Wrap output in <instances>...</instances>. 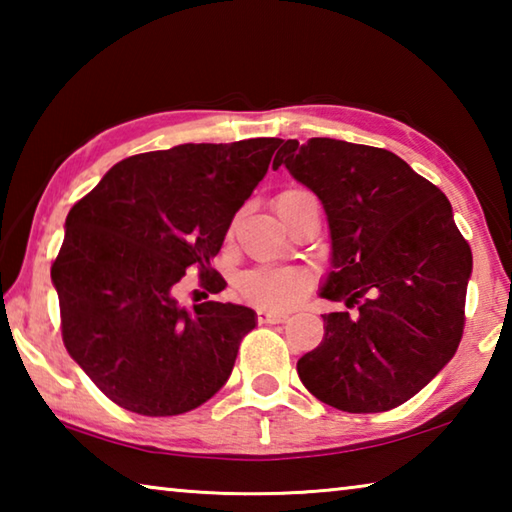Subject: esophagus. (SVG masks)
<instances>
[{"label": "esophagus", "instance_id": "1", "mask_svg": "<svg viewBox=\"0 0 512 512\" xmlns=\"http://www.w3.org/2000/svg\"><path fill=\"white\" fill-rule=\"evenodd\" d=\"M257 320L262 325H275V323H287L289 316L280 314V311H271V309H259L257 311Z\"/></svg>", "mask_w": 512, "mask_h": 512}]
</instances>
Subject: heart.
<instances>
[{"instance_id":"1","label":"heart","mask_w":512,"mask_h":512,"mask_svg":"<svg viewBox=\"0 0 512 512\" xmlns=\"http://www.w3.org/2000/svg\"><path fill=\"white\" fill-rule=\"evenodd\" d=\"M296 194L305 192L289 189V192H284L277 198H289ZM239 287L241 293H244L248 300L257 302V305L271 309H287L291 305H296V302L305 296V291L309 289V273L293 266H262L241 277Z\"/></svg>"}]
</instances>
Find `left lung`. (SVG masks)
Wrapping results in <instances>:
<instances>
[{
	"label": "left lung",
	"mask_w": 512,
	"mask_h": 512,
	"mask_svg": "<svg viewBox=\"0 0 512 512\" xmlns=\"http://www.w3.org/2000/svg\"><path fill=\"white\" fill-rule=\"evenodd\" d=\"M282 164L327 214L332 271L320 298L348 307L323 316L300 381L339 411H391L456 354L472 250L447 196L391 151L311 137L284 142L273 169Z\"/></svg>",
	"instance_id": "8db88e82"
}]
</instances>
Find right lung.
Segmentation results:
<instances>
[{
  "mask_svg": "<svg viewBox=\"0 0 512 512\" xmlns=\"http://www.w3.org/2000/svg\"><path fill=\"white\" fill-rule=\"evenodd\" d=\"M280 144L255 137L133 155L69 210L51 266L63 341L121 409L180 415L228 381L257 314L214 300L183 307L176 284L198 266L212 293L225 289L212 259Z\"/></svg>",
  "mask_w": 512,
  "mask_h": 512,
  "instance_id": "1",
  "label": "right lung"
}]
</instances>
